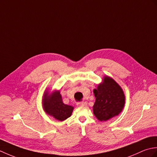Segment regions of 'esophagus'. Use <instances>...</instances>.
Returning <instances> with one entry per match:
<instances>
[{
	"instance_id": "34e87169",
	"label": "esophagus",
	"mask_w": 157,
	"mask_h": 157,
	"mask_svg": "<svg viewBox=\"0 0 157 157\" xmlns=\"http://www.w3.org/2000/svg\"><path fill=\"white\" fill-rule=\"evenodd\" d=\"M78 106H85L87 105V102H78Z\"/></svg>"
}]
</instances>
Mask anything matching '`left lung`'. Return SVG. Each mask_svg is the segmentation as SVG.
<instances>
[{"label":"left lung","instance_id":"left-lung-1","mask_svg":"<svg viewBox=\"0 0 157 157\" xmlns=\"http://www.w3.org/2000/svg\"><path fill=\"white\" fill-rule=\"evenodd\" d=\"M102 82L94 90L96 98L93 113L99 121H106L117 116L124 107L125 95L114 79L105 76Z\"/></svg>","mask_w":157,"mask_h":157}]
</instances>
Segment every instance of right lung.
Returning <instances> with one entry per match:
<instances>
[{
  "instance_id": "right-lung-1",
  "label": "right lung",
  "mask_w": 157,
  "mask_h": 157,
  "mask_svg": "<svg viewBox=\"0 0 157 157\" xmlns=\"http://www.w3.org/2000/svg\"><path fill=\"white\" fill-rule=\"evenodd\" d=\"M42 106L44 111L60 121L69 118L71 115L73 107L65 105L62 101L60 92L55 91L51 94L46 90L42 99Z\"/></svg>"
}]
</instances>
